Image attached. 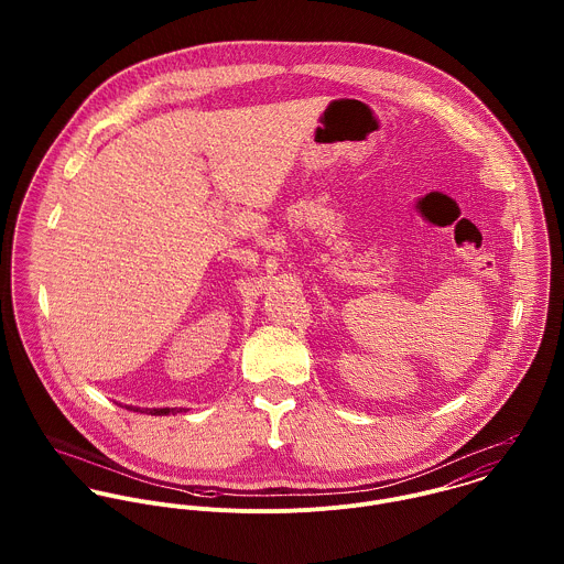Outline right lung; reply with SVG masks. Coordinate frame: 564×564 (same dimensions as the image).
I'll return each instance as SVG.
<instances>
[{
	"instance_id": "1",
	"label": "right lung",
	"mask_w": 564,
	"mask_h": 564,
	"mask_svg": "<svg viewBox=\"0 0 564 564\" xmlns=\"http://www.w3.org/2000/svg\"><path fill=\"white\" fill-rule=\"evenodd\" d=\"M126 408H128V410H137V412L141 410V408H132V405H126ZM182 410H184V408H180V410H177V408H154V410H152V408H145V410H141V412H150V414H159V416H162V414H173V412H182Z\"/></svg>"
}]
</instances>
